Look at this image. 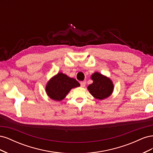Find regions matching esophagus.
<instances>
[{
    "label": "esophagus",
    "mask_w": 153,
    "mask_h": 153,
    "mask_svg": "<svg viewBox=\"0 0 153 153\" xmlns=\"http://www.w3.org/2000/svg\"><path fill=\"white\" fill-rule=\"evenodd\" d=\"M85 84H86V82L85 81H83V82H80V85L82 87H84L85 86Z\"/></svg>",
    "instance_id": "1"
}]
</instances>
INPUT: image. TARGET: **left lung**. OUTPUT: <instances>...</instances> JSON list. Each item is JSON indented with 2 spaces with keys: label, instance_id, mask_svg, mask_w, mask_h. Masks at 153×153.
<instances>
[{
  "label": "left lung",
  "instance_id": "obj_1",
  "mask_svg": "<svg viewBox=\"0 0 153 153\" xmlns=\"http://www.w3.org/2000/svg\"><path fill=\"white\" fill-rule=\"evenodd\" d=\"M91 78L93 83L88 86L87 89L96 99L102 100L112 94L114 84L109 78L98 72L92 74Z\"/></svg>",
  "mask_w": 153,
  "mask_h": 153
}]
</instances>
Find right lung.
<instances>
[{
    "mask_svg": "<svg viewBox=\"0 0 153 153\" xmlns=\"http://www.w3.org/2000/svg\"><path fill=\"white\" fill-rule=\"evenodd\" d=\"M80 86L76 80L59 73L47 83L46 92L51 99L55 101L62 100L73 88Z\"/></svg>",
    "mask_w": 153,
    "mask_h": 153,
    "instance_id": "obj_1",
    "label": "right lung"
}]
</instances>
